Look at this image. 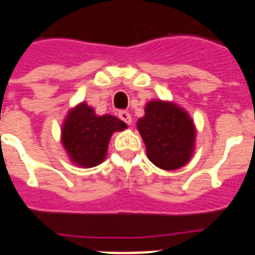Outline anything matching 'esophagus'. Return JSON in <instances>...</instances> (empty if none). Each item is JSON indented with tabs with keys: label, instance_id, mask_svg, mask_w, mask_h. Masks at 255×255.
I'll list each match as a JSON object with an SVG mask.
<instances>
[{
	"label": "esophagus",
	"instance_id": "obj_1",
	"mask_svg": "<svg viewBox=\"0 0 255 255\" xmlns=\"http://www.w3.org/2000/svg\"><path fill=\"white\" fill-rule=\"evenodd\" d=\"M119 118L122 120H123L124 123H127V124H131L132 122V118H131V114L127 111H120L119 112Z\"/></svg>",
	"mask_w": 255,
	"mask_h": 255
}]
</instances>
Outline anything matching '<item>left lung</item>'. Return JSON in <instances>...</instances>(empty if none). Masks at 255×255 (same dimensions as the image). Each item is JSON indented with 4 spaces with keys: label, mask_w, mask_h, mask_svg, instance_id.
Here are the masks:
<instances>
[{
    "label": "left lung",
    "mask_w": 255,
    "mask_h": 255,
    "mask_svg": "<svg viewBox=\"0 0 255 255\" xmlns=\"http://www.w3.org/2000/svg\"><path fill=\"white\" fill-rule=\"evenodd\" d=\"M137 128L148 159L161 169H177L190 159L194 144L193 122L176 104L149 102Z\"/></svg>",
    "instance_id": "1"
}]
</instances>
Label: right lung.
Instances as JSON below:
<instances>
[{
    "label": "right lung",
    "instance_id": "add662e5",
    "mask_svg": "<svg viewBox=\"0 0 255 255\" xmlns=\"http://www.w3.org/2000/svg\"><path fill=\"white\" fill-rule=\"evenodd\" d=\"M126 127V123L115 116H96L91 107L82 103L67 116L62 141L74 163L86 168L95 167L106 157L112 133Z\"/></svg>",
    "mask_w": 255,
    "mask_h": 255
}]
</instances>
